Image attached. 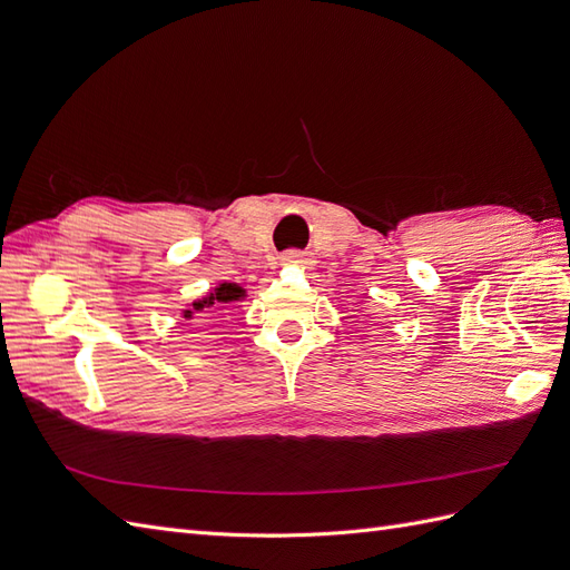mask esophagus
Returning a JSON list of instances; mask_svg holds the SVG:
<instances>
[{"label":"esophagus","instance_id":"obj_1","mask_svg":"<svg viewBox=\"0 0 570 570\" xmlns=\"http://www.w3.org/2000/svg\"><path fill=\"white\" fill-rule=\"evenodd\" d=\"M283 262L285 264H304L306 262V254L299 249H289L283 254Z\"/></svg>","mask_w":570,"mask_h":570}]
</instances>
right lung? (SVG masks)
<instances>
[{"label": "right lung", "mask_w": 570, "mask_h": 570, "mask_svg": "<svg viewBox=\"0 0 570 570\" xmlns=\"http://www.w3.org/2000/svg\"><path fill=\"white\" fill-rule=\"evenodd\" d=\"M243 297H245V289L243 287H237L235 283H223L220 287H216L214 295L204 297L202 302H195L193 304V312H185V318H189V316L197 314V312H204V306H212L216 302L228 304V302H237V299H243Z\"/></svg>", "instance_id": "add662e5"}]
</instances>
